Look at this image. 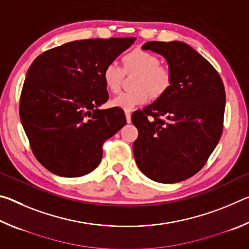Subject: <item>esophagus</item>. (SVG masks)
<instances>
[{
  "mask_svg": "<svg viewBox=\"0 0 249 249\" xmlns=\"http://www.w3.org/2000/svg\"><path fill=\"white\" fill-rule=\"evenodd\" d=\"M125 116H126V122H127V123H130V122H132V119H130V112L126 111Z\"/></svg>",
  "mask_w": 249,
  "mask_h": 249,
  "instance_id": "esophagus-1",
  "label": "esophagus"
}]
</instances>
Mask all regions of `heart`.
I'll return each instance as SVG.
<instances>
[{
  "label": "heart",
  "mask_w": 249,
  "mask_h": 249,
  "mask_svg": "<svg viewBox=\"0 0 249 249\" xmlns=\"http://www.w3.org/2000/svg\"><path fill=\"white\" fill-rule=\"evenodd\" d=\"M124 69L117 62H109L103 69V81L111 93H119L126 73H137L136 90L124 92L112 101L113 107L130 111L148 101L165 95L172 86L174 75L170 68L160 64L155 53L144 49H134L122 57Z\"/></svg>",
  "instance_id": "b5f03b06"
}]
</instances>
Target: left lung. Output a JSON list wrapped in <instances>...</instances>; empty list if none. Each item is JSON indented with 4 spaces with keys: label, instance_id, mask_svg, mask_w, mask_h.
<instances>
[{
    "label": "left lung",
    "instance_id": "8db88e82",
    "mask_svg": "<svg viewBox=\"0 0 249 249\" xmlns=\"http://www.w3.org/2000/svg\"><path fill=\"white\" fill-rule=\"evenodd\" d=\"M142 49L162 54L174 80L165 95L132 114L138 129L135 161L156 182H180L203 168L220 141L224 84L215 68L187 44L148 41Z\"/></svg>",
    "mask_w": 249,
    "mask_h": 249
}]
</instances>
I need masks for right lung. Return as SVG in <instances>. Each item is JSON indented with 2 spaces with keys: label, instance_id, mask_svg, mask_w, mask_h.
Returning <instances> with one entry per match:
<instances>
[{
  "label": "right lung",
  "instance_id": "1",
  "mask_svg": "<svg viewBox=\"0 0 249 249\" xmlns=\"http://www.w3.org/2000/svg\"><path fill=\"white\" fill-rule=\"evenodd\" d=\"M135 37L75 40L39 54L27 71L19 117L34 156L67 178L89 174L102 159L103 142L126 124L108 100L103 69Z\"/></svg>",
  "mask_w": 249,
  "mask_h": 249
}]
</instances>
